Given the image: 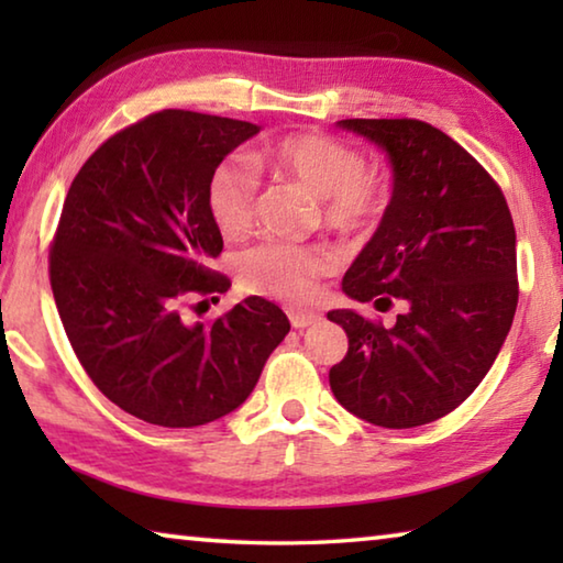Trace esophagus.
I'll use <instances>...</instances> for the list:
<instances>
[{
	"label": "esophagus",
	"instance_id": "esophagus-1",
	"mask_svg": "<svg viewBox=\"0 0 563 563\" xmlns=\"http://www.w3.org/2000/svg\"><path fill=\"white\" fill-rule=\"evenodd\" d=\"M288 318H290V325L295 330H305V328L316 325V322L320 320L318 312H305V310H288Z\"/></svg>",
	"mask_w": 563,
	"mask_h": 563
}]
</instances>
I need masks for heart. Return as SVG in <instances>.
<instances>
[{
  "label": "heart",
  "mask_w": 563,
  "mask_h": 563,
  "mask_svg": "<svg viewBox=\"0 0 563 563\" xmlns=\"http://www.w3.org/2000/svg\"><path fill=\"white\" fill-rule=\"evenodd\" d=\"M258 164L275 178L292 180L320 198L322 221L342 233H362L383 213L385 186L365 174L360 151L325 133H292L258 154ZM258 178L243 161L228 158L208 178V213L225 238L241 235L253 223ZM335 258L325 245L261 243L243 253L241 283L245 290L288 302H310L320 278Z\"/></svg>",
  "instance_id": "heart-1"
}]
</instances>
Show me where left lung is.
<instances>
[{"mask_svg": "<svg viewBox=\"0 0 563 563\" xmlns=\"http://www.w3.org/2000/svg\"><path fill=\"white\" fill-rule=\"evenodd\" d=\"M385 151L393 198L342 292L395 325L330 310L347 355L330 369L338 402L369 424L409 430L450 415L497 360L517 312V233L504 194L466 151L415 119H345Z\"/></svg>", "mask_w": 563, "mask_h": 563, "instance_id": "obj_1", "label": "left lung"}]
</instances>
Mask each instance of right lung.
I'll list each match as a JSON object with an SVG mask.
<instances>
[{
    "mask_svg": "<svg viewBox=\"0 0 563 563\" xmlns=\"http://www.w3.org/2000/svg\"><path fill=\"white\" fill-rule=\"evenodd\" d=\"M261 131L166 109L91 154L66 194L49 278L76 357L123 412L198 427L241 407L288 335L278 305L251 295L213 322H188L194 295L225 292L211 271L223 238L208 178Z\"/></svg>",
    "mask_w": 563,
    "mask_h": 563,
    "instance_id": "obj_1",
    "label": "right lung"
}]
</instances>
